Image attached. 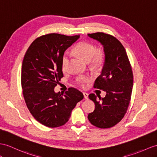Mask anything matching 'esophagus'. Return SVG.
<instances>
[{"label": "esophagus", "mask_w": 157, "mask_h": 157, "mask_svg": "<svg viewBox=\"0 0 157 157\" xmlns=\"http://www.w3.org/2000/svg\"><path fill=\"white\" fill-rule=\"evenodd\" d=\"M83 95H84V97H85V99H87L88 97H89V94H88L87 93H85V92H84L83 93Z\"/></svg>", "instance_id": "34e87169"}]
</instances>
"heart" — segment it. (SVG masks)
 Masks as SVG:
<instances>
[{"label":"heart","mask_w":157,"mask_h":157,"mask_svg":"<svg viewBox=\"0 0 157 157\" xmlns=\"http://www.w3.org/2000/svg\"><path fill=\"white\" fill-rule=\"evenodd\" d=\"M75 54L86 62H89L93 67H101L104 63V53L101 50H96V47L93 44L86 42H81L75 48ZM68 64L67 56H64L63 60V69L66 70ZM90 81V76L87 75L78 76L76 78V83L82 87L85 86L86 84Z\"/></svg>","instance_id":"obj_1"}]
</instances>
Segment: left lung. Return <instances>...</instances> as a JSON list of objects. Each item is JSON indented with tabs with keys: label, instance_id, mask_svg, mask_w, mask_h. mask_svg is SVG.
Instances as JSON below:
<instances>
[{
	"label": "left lung",
	"instance_id": "1",
	"mask_svg": "<svg viewBox=\"0 0 157 157\" xmlns=\"http://www.w3.org/2000/svg\"><path fill=\"white\" fill-rule=\"evenodd\" d=\"M88 36L104 47L105 63L94 88L106 93L104 98L98 96V100L94 93L89 95L95 109L88 118L94 127L109 128L119 123L127 113L133 86L132 67L123 45L115 37L100 32Z\"/></svg>",
	"mask_w": 157,
	"mask_h": 157
}]
</instances>
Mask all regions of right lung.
<instances>
[{
    "mask_svg": "<svg viewBox=\"0 0 157 157\" xmlns=\"http://www.w3.org/2000/svg\"><path fill=\"white\" fill-rule=\"evenodd\" d=\"M79 37V34H44L33 42L25 55L21 69L25 101L33 117L46 127L66 124L72 109L84 98L82 92L75 88H68L64 93L54 90L63 77L64 51Z\"/></svg>",
    "mask_w": 157,
    "mask_h": 157,
    "instance_id": "add662e5",
    "label": "right lung"
}]
</instances>
